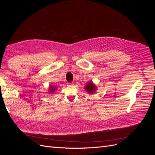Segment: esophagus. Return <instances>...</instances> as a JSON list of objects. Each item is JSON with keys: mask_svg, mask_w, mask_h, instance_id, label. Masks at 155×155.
<instances>
[{"mask_svg": "<svg viewBox=\"0 0 155 155\" xmlns=\"http://www.w3.org/2000/svg\"><path fill=\"white\" fill-rule=\"evenodd\" d=\"M72 85H74V83H70V82L67 83V86L71 87V86H72Z\"/></svg>", "mask_w": 155, "mask_h": 155, "instance_id": "1", "label": "esophagus"}]
</instances>
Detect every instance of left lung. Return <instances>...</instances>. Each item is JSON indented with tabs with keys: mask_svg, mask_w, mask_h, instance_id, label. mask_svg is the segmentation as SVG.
<instances>
[{
	"mask_svg": "<svg viewBox=\"0 0 155 155\" xmlns=\"http://www.w3.org/2000/svg\"><path fill=\"white\" fill-rule=\"evenodd\" d=\"M85 90L88 92L89 93L91 94H92L95 92V91L96 90V86L94 85V84L91 81L89 82L87 85L85 86Z\"/></svg>",
	"mask_w": 155,
	"mask_h": 155,
	"instance_id": "1",
	"label": "left lung"
}]
</instances>
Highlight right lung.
Instances as JSON below:
<instances>
[{
  "mask_svg": "<svg viewBox=\"0 0 155 155\" xmlns=\"http://www.w3.org/2000/svg\"><path fill=\"white\" fill-rule=\"evenodd\" d=\"M55 90V88L54 87H50V91L51 92H54Z\"/></svg>",
  "mask_w": 155,
  "mask_h": 155,
  "instance_id": "right-lung-1",
  "label": "right lung"
}]
</instances>
